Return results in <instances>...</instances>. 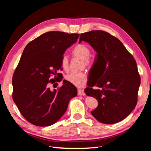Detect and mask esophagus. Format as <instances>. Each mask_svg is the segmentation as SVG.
Masks as SVG:
<instances>
[{"instance_id": "obj_1", "label": "esophagus", "mask_w": 151, "mask_h": 151, "mask_svg": "<svg viewBox=\"0 0 151 151\" xmlns=\"http://www.w3.org/2000/svg\"><path fill=\"white\" fill-rule=\"evenodd\" d=\"M78 95H79V96H84V95H85V93H84V90L79 89H78Z\"/></svg>"}]
</instances>
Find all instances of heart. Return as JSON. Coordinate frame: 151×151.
I'll return each mask as SVG.
<instances>
[{
  "label": "heart",
  "mask_w": 151,
  "mask_h": 151,
  "mask_svg": "<svg viewBox=\"0 0 151 151\" xmlns=\"http://www.w3.org/2000/svg\"><path fill=\"white\" fill-rule=\"evenodd\" d=\"M72 55L74 56L78 57L81 60H83L84 65L89 67L91 65L89 57L91 52L89 48L83 44L77 45L72 50ZM62 67L65 70H67L68 68V59L67 56H63L61 59ZM65 79L68 83H71L74 86L78 88H83L85 85L88 80V75L86 72L80 73H71L66 76Z\"/></svg>",
  "instance_id": "obj_1"
}]
</instances>
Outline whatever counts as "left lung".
<instances>
[{"instance_id": "left-lung-1", "label": "left lung", "mask_w": 151, "mask_h": 151, "mask_svg": "<svg viewBox=\"0 0 151 151\" xmlns=\"http://www.w3.org/2000/svg\"><path fill=\"white\" fill-rule=\"evenodd\" d=\"M82 41L89 43L97 52L95 73L100 76L91 81L84 92L98 100V106L91 111L99 122L113 124L123 120L134 110L140 84V77L133 56L115 36L103 31H91L81 34ZM93 86L97 89L94 90Z\"/></svg>"}]
</instances>
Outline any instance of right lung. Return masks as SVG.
Segmentation results:
<instances>
[{"mask_svg": "<svg viewBox=\"0 0 151 151\" xmlns=\"http://www.w3.org/2000/svg\"><path fill=\"white\" fill-rule=\"evenodd\" d=\"M79 36L60 31L47 32L31 41L22 52L12 77V99L21 115L33 125L54 124L65 113L70 99L77 96L76 88L67 81H63L58 90L52 91L48 86L58 81L55 77L50 79V76L60 69L65 50Z\"/></svg>", "mask_w": 151, "mask_h": 151, "instance_id": "1", "label": "right lung"}]
</instances>
